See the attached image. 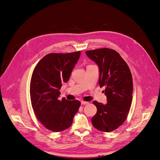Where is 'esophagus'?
Instances as JSON below:
<instances>
[{
    "label": "esophagus",
    "instance_id": "1",
    "mask_svg": "<svg viewBox=\"0 0 160 160\" xmlns=\"http://www.w3.org/2000/svg\"><path fill=\"white\" fill-rule=\"evenodd\" d=\"M89 104L88 102H86V101H81V104H82V105H86V104Z\"/></svg>",
    "mask_w": 160,
    "mask_h": 160
}]
</instances>
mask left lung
<instances>
[{"mask_svg":"<svg viewBox=\"0 0 160 160\" xmlns=\"http://www.w3.org/2000/svg\"><path fill=\"white\" fill-rule=\"evenodd\" d=\"M87 56L99 67L100 87L107 103L93 101L97 113L92 118L97 129L109 132L120 127L126 120L132 100V78L130 69L120 55L108 48L86 51Z\"/></svg>","mask_w":160,"mask_h":160,"instance_id":"1","label":"left lung"}]
</instances>
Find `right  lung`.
Instances as JSON below:
<instances>
[{"instance_id":"add662e5","label":"right lung","mask_w":160,"mask_h":160,"mask_svg":"<svg viewBox=\"0 0 160 160\" xmlns=\"http://www.w3.org/2000/svg\"><path fill=\"white\" fill-rule=\"evenodd\" d=\"M80 54L81 51L48 54L39 61L32 72L30 97L34 114L45 128L54 132L70 127L80 107L78 100L58 99L62 83L68 81Z\"/></svg>"}]
</instances>
